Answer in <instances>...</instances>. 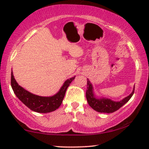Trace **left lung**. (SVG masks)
I'll return each instance as SVG.
<instances>
[{
    "label": "left lung",
    "mask_w": 149,
    "mask_h": 149,
    "mask_svg": "<svg viewBox=\"0 0 149 149\" xmlns=\"http://www.w3.org/2000/svg\"><path fill=\"white\" fill-rule=\"evenodd\" d=\"M87 83L86 98L87 102L93 110L99 113H111L117 111L130 100L134 94V88H135V86H134L132 92L128 96L125 97L121 100L116 102L107 97H97L93 92V85L88 79H87Z\"/></svg>",
    "instance_id": "1"
}]
</instances>
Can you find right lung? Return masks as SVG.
Wrapping results in <instances>:
<instances>
[{"label": "right lung", "instance_id": "add662e5", "mask_svg": "<svg viewBox=\"0 0 149 149\" xmlns=\"http://www.w3.org/2000/svg\"><path fill=\"white\" fill-rule=\"evenodd\" d=\"M75 76L67 79L59 91L52 96H40L29 92L18 85L14 78L13 71L11 70V84L13 90L20 101L26 107L34 112L40 113H47L53 112L60 107L64 99L66 89L71 82L74 80Z\"/></svg>", "mask_w": 149, "mask_h": 149}]
</instances>
